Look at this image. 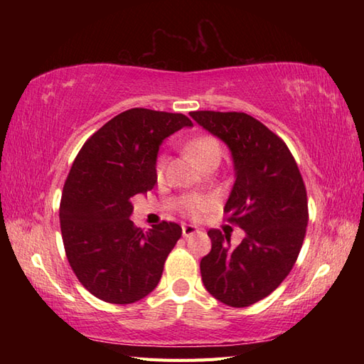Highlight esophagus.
I'll use <instances>...</instances> for the list:
<instances>
[{
	"instance_id": "1",
	"label": "esophagus",
	"mask_w": 364,
	"mask_h": 364,
	"mask_svg": "<svg viewBox=\"0 0 364 364\" xmlns=\"http://www.w3.org/2000/svg\"><path fill=\"white\" fill-rule=\"evenodd\" d=\"M198 233V230L194 225H183V236L184 237H191Z\"/></svg>"
}]
</instances>
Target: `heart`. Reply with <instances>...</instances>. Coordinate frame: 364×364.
I'll use <instances>...</instances> for the list:
<instances>
[{"label":"heart","instance_id":"obj_1","mask_svg":"<svg viewBox=\"0 0 364 364\" xmlns=\"http://www.w3.org/2000/svg\"><path fill=\"white\" fill-rule=\"evenodd\" d=\"M184 150H186L189 156L200 166H205L211 161H220L222 156V146L219 141L208 134L191 139V141L184 145ZM166 164L167 158L164 154H159L156 164H154V173H156L158 178H162V175H164ZM208 206H210V202H208L205 197L200 196H191L188 198H184L183 202V210L189 215H192V218H200V215L208 210Z\"/></svg>","mask_w":364,"mask_h":364}]
</instances>
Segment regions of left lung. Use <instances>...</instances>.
Wrapping results in <instances>:
<instances>
[{
    "label": "left lung",
    "instance_id": "1",
    "mask_svg": "<svg viewBox=\"0 0 364 364\" xmlns=\"http://www.w3.org/2000/svg\"><path fill=\"white\" fill-rule=\"evenodd\" d=\"M228 145L236 181L223 213L245 231L237 247L210 230L211 252L200 261L206 291L242 308L267 297L291 272L304 244L308 202L304 178L288 145L245 112H189Z\"/></svg>",
    "mask_w": 364,
    "mask_h": 364
}]
</instances>
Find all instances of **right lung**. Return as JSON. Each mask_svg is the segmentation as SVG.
Masks as SVG:
<instances>
[{
    "instance_id": "add662e5",
    "label": "right lung",
    "mask_w": 364,
    "mask_h": 364,
    "mask_svg": "<svg viewBox=\"0 0 364 364\" xmlns=\"http://www.w3.org/2000/svg\"><path fill=\"white\" fill-rule=\"evenodd\" d=\"M192 122L183 114L133 107L82 145L68 172L59 219L67 259L80 283L107 304L127 305L156 288L181 237L175 222L141 230L131 198L156 184L159 145Z\"/></svg>"
}]
</instances>
